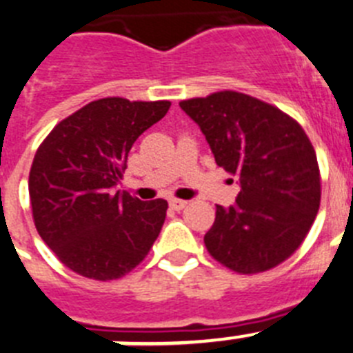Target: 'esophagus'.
<instances>
[{
  "mask_svg": "<svg viewBox=\"0 0 353 353\" xmlns=\"http://www.w3.org/2000/svg\"><path fill=\"white\" fill-rule=\"evenodd\" d=\"M168 204H170V208H172L174 211H181L183 208L186 206V204H188V202L181 201V199H170V201H168Z\"/></svg>",
  "mask_w": 353,
  "mask_h": 353,
  "instance_id": "obj_1",
  "label": "esophagus"
}]
</instances>
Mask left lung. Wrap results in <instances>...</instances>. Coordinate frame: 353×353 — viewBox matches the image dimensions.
I'll use <instances>...</instances> for the list:
<instances>
[{"label": "left lung", "mask_w": 353, "mask_h": 353, "mask_svg": "<svg viewBox=\"0 0 353 353\" xmlns=\"http://www.w3.org/2000/svg\"><path fill=\"white\" fill-rule=\"evenodd\" d=\"M216 165L240 177L232 206H216L204 236L211 256L238 274H259L291 256L320 208V170L307 134L290 115L240 92L181 101Z\"/></svg>", "instance_id": "1"}]
</instances>
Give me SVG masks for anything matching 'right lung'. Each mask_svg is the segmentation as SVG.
Returning a JSON list of instances; mask_svg holds the SVG:
<instances>
[{
  "mask_svg": "<svg viewBox=\"0 0 353 353\" xmlns=\"http://www.w3.org/2000/svg\"><path fill=\"white\" fill-rule=\"evenodd\" d=\"M168 108V101H92L54 125L39 147L28 183L35 228L76 274L119 279L151 250L167 201H140L117 185L131 145Z\"/></svg>",
  "mask_w": 353,
  "mask_h": 353,
  "instance_id": "1",
  "label": "right lung"
}]
</instances>
